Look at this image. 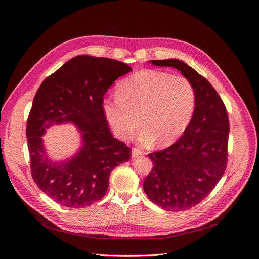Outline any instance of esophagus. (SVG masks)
I'll list each match as a JSON object with an SVG mask.
<instances>
[{
  "label": "esophagus",
  "mask_w": 259,
  "mask_h": 259,
  "mask_svg": "<svg viewBox=\"0 0 259 259\" xmlns=\"http://www.w3.org/2000/svg\"><path fill=\"white\" fill-rule=\"evenodd\" d=\"M143 154H144V152L140 150V149H138V148H133L132 149V156H133V158H137V156L143 155Z\"/></svg>",
  "instance_id": "esophagus-1"
}]
</instances>
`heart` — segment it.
<instances>
[{"mask_svg": "<svg viewBox=\"0 0 259 259\" xmlns=\"http://www.w3.org/2000/svg\"><path fill=\"white\" fill-rule=\"evenodd\" d=\"M194 103L193 85L186 76L142 70L117 85L116 97L104 99L103 111L119 139L130 138L139 122L140 143L168 146L187 128Z\"/></svg>", "mask_w": 259, "mask_h": 259, "instance_id": "1", "label": "heart"}]
</instances>
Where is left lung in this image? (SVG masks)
<instances>
[{
	"label": "left lung",
	"instance_id": "8db88e82",
	"mask_svg": "<svg viewBox=\"0 0 259 259\" xmlns=\"http://www.w3.org/2000/svg\"><path fill=\"white\" fill-rule=\"evenodd\" d=\"M150 62L177 69L192 83L195 92L189 125L175 144L148 154L153 168L143 186L148 198L163 209L186 210L205 199L225 173L228 114L213 86L186 62L178 59Z\"/></svg>",
	"mask_w": 259,
	"mask_h": 259
}]
</instances>
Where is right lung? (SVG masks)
I'll return each mask as SVG.
<instances>
[{
  "mask_svg": "<svg viewBox=\"0 0 259 259\" xmlns=\"http://www.w3.org/2000/svg\"><path fill=\"white\" fill-rule=\"evenodd\" d=\"M132 71L124 62L81 55L67 61L38 88L27 122L31 174L36 186L60 205L85 207L105 197L114 167L131 149L114 138L103 111L104 95ZM73 123L81 146L71 158L53 161L41 136L54 124Z\"/></svg>",
  "mask_w": 259,
  "mask_h": 259,
  "instance_id": "right-lung-1",
  "label": "right lung"
}]
</instances>
